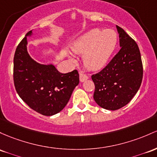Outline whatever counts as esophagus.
Listing matches in <instances>:
<instances>
[{"instance_id": "34e87169", "label": "esophagus", "mask_w": 157, "mask_h": 157, "mask_svg": "<svg viewBox=\"0 0 157 157\" xmlns=\"http://www.w3.org/2000/svg\"><path fill=\"white\" fill-rule=\"evenodd\" d=\"M88 76L86 75H85V74H82V73H80V82H84L86 81V80H88Z\"/></svg>"}]
</instances>
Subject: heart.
<instances>
[{"mask_svg": "<svg viewBox=\"0 0 157 157\" xmlns=\"http://www.w3.org/2000/svg\"><path fill=\"white\" fill-rule=\"evenodd\" d=\"M118 43L115 30L93 29L73 42L71 50L82 55L84 65L89 69H101L109 61Z\"/></svg>", "mask_w": 157, "mask_h": 157, "instance_id": "obj_1", "label": "heart"}]
</instances>
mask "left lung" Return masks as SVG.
<instances>
[{
  "mask_svg": "<svg viewBox=\"0 0 157 157\" xmlns=\"http://www.w3.org/2000/svg\"><path fill=\"white\" fill-rule=\"evenodd\" d=\"M121 49L99 73L92 76L94 100L101 107L116 110L135 96L142 81L143 67L136 42L116 25Z\"/></svg>",
  "mask_w": 157,
  "mask_h": 157,
  "instance_id": "8db88e82",
  "label": "left lung"
}]
</instances>
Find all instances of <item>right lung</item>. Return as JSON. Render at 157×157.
<instances>
[{
  "mask_svg": "<svg viewBox=\"0 0 157 157\" xmlns=\"http://www.w3.org/2000/svg\"><path fill=\"white\" fill-rule=\"evenodd\" d=\"M29 31L15 50L13 79L19 97L37 113L51 116L66 106L79 84L77 70L62 74L53 64L43 65L31 58L27 51Z\"/></svg>",
  "mask_w": 157,
  "mask_h": 157,
  "instance_id": "add662e5",
  "label": "right lung"
}]
</instances>
